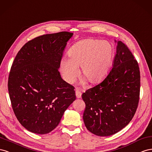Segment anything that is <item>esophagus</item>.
<instances>
[{
    "label": "esophagus",
    "mask_w": 152,
    "mask_h": 152,
    "mask_svg": "<svg viewBox=\"0 0 152 152\" xmlns=\"http://www.w3.org/2000/svg\"><path fill=\"white\" fill-rule=\"evenodd\" d=\"M75 92H76V96L77 98L80 99V98L81 97V94H81V92H80V91L78 89H76Z\"/></svg>",
    "instance_id": "esophagus-1"
}]
</instances>
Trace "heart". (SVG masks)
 <instances>
[{
  "mask_svg": "<svg viewBox=\"0 0 152 152\" xmlns=\"http://www.w3.org/2000/svg\"><path fill=\"white\" fill-rule=\"evenodd\" d=\"M67 58H63L60 64V71L64 79L72 83L78 74L90 83H97L110 72L113 64L115 50L110 42L102 40L87 39L76 42L67 51Z\"/></svg>",
  "mask_w": 152,
  "mask_h": 152,
  "instance_id": "obj_1",
  "label": "heart"
}]
</instances>
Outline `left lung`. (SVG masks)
Segmentation results:
<instances>
[{
	"label": "left lung",
	"mask_w": 152,
	"mask_h": 152,
	"mask_svg": "<svg viewBox=\"0 0 152 152\" xmlns=\"http://www.w3.org/2000/svg\"><path fill=\"white\" fill-rule=\"evenodd\" d=\"M140 92L138 63L127 45L119 41L113 67L107 77L82 94L85 103L83 116L85 127L99 136L119 132L135 114Z\"/></svg>",
	"instance_id": "left-lung-1"
}]
</instances>
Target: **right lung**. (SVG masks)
<instances>
[{
    "label": "right lung",
    "instance_id": "1",
    "mask_svg": "<svg viewBox=\"0 0 152 152\" xmlns=\"http://www.w3.org/2000/svg\"><path fill=\"white\" fill-rule=\"evenodd\" d=\"M73 33L45 34L29 41L17 53L8 79L12 110L30 132H50L76 99L75 87L58 71L63 52Z\"/></svg>",
    "mask_w": 152,
    "mask_h": 152
}]
</instances>
